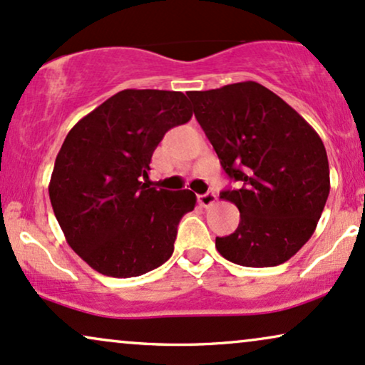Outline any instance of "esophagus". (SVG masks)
<instances>
[{
	"label": "esophagus",
	"instance_id": "1",
	"mask_svg": "<svg viewBox=\"0 0 365 365\" xmlns=\"http://www.w3.org/2000/svg\"><path fill=\"white\" fill-rule=\"evenodd\" d=\"M215 201H217V196H215L213 192H205V195L197 196V203L203 206V208H210V206H213Z\"/></svg>",
	"mask_w": 365,
	"mask_h": 365
}]
</instances>
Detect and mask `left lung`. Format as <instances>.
Segmentation results:
<instances>
[{
	"instance_id": "8db88e82",
	"label": "left lung",
	"mask_w": 365,
	"mask_h": 365,
	"mask_svg": "<svg viewBox=\"0 0 365 365\" xmlns=\"http://www.w3.org/2000/svg\"><path fill=\"white\" fill-rule=\"evenodd\" d=\"M187 96L223 170L240 184L220 195L237 206L240 223L217 237V250L245 267L289 260L313 235L330 192L320 135L255 81Z\"/></svg>"
}]
</instances>
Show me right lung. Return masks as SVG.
<instances>
[{
    "label": "right lung",
    "mask_w": 365,
    "mask_h": 365,
    "mask_svg": "<svg viewBox=\"0 0 365 365\" xmlns=\"http://www.w3.org/2000/svg\"><path fill=\"white\" fill-rule=\"evenodd\" d=\"M191 116L181 91L123 89L67 133L48 196L67 244L94 271L137 277L173 255L196 195L155 190L142 179L165 132Z\"/></svg>",
    "instance_id": "1"
}]
</instances>
